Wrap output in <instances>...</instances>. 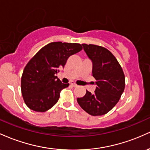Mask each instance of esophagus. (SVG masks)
Listing matches in <instances>:
<instances>
[{
  "label": "esophagus",
  "mask_w": 150,
  "mask_h": 150,
  "mask_svg": "<svg viewBox=\"0 0 150 150\" xmlns=\"http://www.w3.org/2000/svg\"><path fill=\"white\" fill-rule=\"evenodd\" d=\"M70 85L73 86V87H77V86L76 84H75V82H73V81H71V82H70Z\"/></svg>",
  "instance_id": "1"
}]
</instances>
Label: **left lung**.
Wrapping results in <instances>:
<instances>
[{
    "label": "left lung",
    "instance_id": "8db88e82",
    "mask_svg": "<svg viewBox=\"0 0 150 150\" xmlns=\"http://www.w3.org/2000/svg\"><path fill=\"white\" fill-rule=\"evenodd\" d=\"M92 62V76L96 80L94 93L87 90L85 95L77 101L92 116H102L111 111L119 101L125 89V75L114 56L102 46L82 44Z\"/></svg>",
    "mask_w": 150,
    "mask_h": 150
}]
</instances>
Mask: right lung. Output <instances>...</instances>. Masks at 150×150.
<instances>
[{
	"label": "right lung",
	"instance_id": "obj_1",
	"mask_svg": "<svg viewBox=\"0 0 150 150\" xmlns=\"http://www.w3.org/2000/svg\"><path fill=\"white\" fill-rule=\"evenodd\" d=\"M82 46L77 43L51 42L39 50L24 69L21 90L26 105L37 112H45L57 103L60 93L69 86L56 76L68 58Z\"/></svg>",
	"mask_w": 150,
	"mask_h": 150
}]
</instances>
